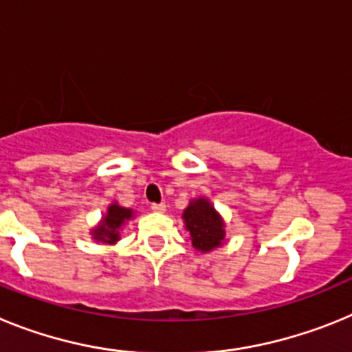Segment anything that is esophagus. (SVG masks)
<instances>
[{
    "label": "esophagus",
    "instance_id": "obj_1",
    "mask_svg": "<svg viewBox=\"0 0 352 352\" xmlns=\"http://www.w3.org/2000/svg\"><path fill=\"white\" fill-rule=\"evenodd\" d=\"M167 210L166 203H160V204H151V211H155V213H164V211Z\"/></svg>",
    "mask_w": 352,
    "mask_h": 352
}]
</instances>
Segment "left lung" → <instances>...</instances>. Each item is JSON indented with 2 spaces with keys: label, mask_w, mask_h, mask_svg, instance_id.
<instances>
[{
  "label": "left lung",
  "mask_w": 352,
  "mask_h": 352,
  "mask_svg": "<svg viewBox=\"0 0 352 352\" xmlns=\"http://www.w3.org/2000/svg\"><path fill=\"white\" fill-rule=\"evenodd\" d=\"M183 220L192 245L199 252H211L222 247L226 239V223L208 199L199 197L190 201L188 208L183 211Z\"/></svg>",
  "instance_id": "8db88e82"
}]
</instances>
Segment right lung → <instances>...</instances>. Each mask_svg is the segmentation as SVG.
<instances>
[{
    "label": "right lung",
    "mask_w": 352,
    "mask_h": 352,
    "mask_svg": "<svg viewBox=\"0 0 352 352\" xmlns=\"http://www.w3.org/2000/svg\"><path fill=\"white\" fill-rule=\"evenodd\" d=\"M132 217L133 211L129 210V208L120 206L118 203L109 204L107 213L104 214V219H102L100 223L91 231L93 239L102 241V243L114 245L118 239H120L121 227L125 226Z\"/></svg>",
    "instance_id": "right-lung-1"
}]
</instances>
